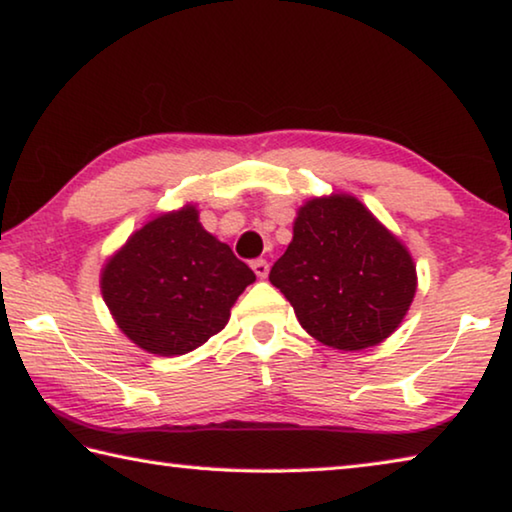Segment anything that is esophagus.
<instances>
[{"label":"esophagus","mask_w":512,"mask_h":512,"mask_svg":"<svg viewBox=\"0 0 512 512\" xmlns=\"http://www.w3.org/2000/svg\"><path fill=\"white\" fill-rule=\"evenodd\" d=\"M253 271H255V276H257L259 280H264L266 276H269V264H266V259H255V262H253Z\"/></svg>","instance_id":"obj_1"}]
</instances>
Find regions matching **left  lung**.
Returning a JSON list of instances; mask_svg holds the SVG:
<instances>
[{"label":"left lung","instance_id":"1","mask_svg":"<svg viewBox=\"0 0 512 512\" xmlns=\"http://www.w3.org/2000/svg\"><path fill=\"white\" fill-rule=\"evenodd\" d=\"M312 338L342 352L384 342L407 315L418 278L407 246L354 195L312 197L269 273Z\"/></svg>","mask_w":512,"mask_h":512}]
</instances>
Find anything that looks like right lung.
Returning a JSON list of instances; mask_svg holds the SVG:
<instances>
[{"instance_id": "1", "label": "right lung", "mask_w": 512, "mask_h": 512, "mask_svg": "<svg viewBox=\"0 0 512 512\" xmlns=\"http://www.w3.org/2000/svg\"><path fill=\"white\" fill-rule=\"evenodd\" d=\"M255 273L204 230L186 204L128 236L101 271V294L121 333L144 352L181 356L225 329Z\"/></svg>"}]
</instances>
